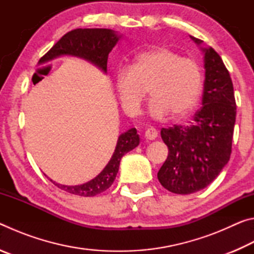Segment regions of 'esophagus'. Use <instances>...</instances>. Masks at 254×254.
<instances>
[{"mask_svg": "<svg viewBox=\"0 0 254 254\" xmlns=\"http://www.w3.org/2000/svg\"><path fill=\"white\" fill-rule=\"evenodd\" d=\"M144 136L147 137L148 140H154L158 136V132L154 127H148L147 130H145Z\"/></svg>", "mask_w": 254, "mask_h": 254, "instance_id": "1", "label": "esophagus"}]
</instances>
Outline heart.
<instances>
[{"label": "heart", "instance_id": "obj_1", "mask_svg": "<svg viewBox=\"0 0 254 254\" xmlns=\"http://www.w3.org/2000/svg\"><path fill=\"white\" fill-rule=\"evenodd\" d=\"M115 87L123 110L130 115L140 112L149 88V114L163 119L170 113L183 118L195 109L203 89V70L191 58L183 57L166 47H156L137 54L128 69L115 76Z\"/></svg>", "mask_w": 254, "mask_h": 254}]
</instances>
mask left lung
<instances>
[{"mask_svg": "<svg viewBox=\"0 0 254 254\" xmlns=\"http://www.w3.org/2000/svg\"><path fill=\"white\" fill-rule=\"evenodd\" d=\"M190 38L198 46L203 44ZM200 49L205 68L203 106L188 126L161 128L169 152L158 179L167 190L180 195L207 187L229 162L232 152L236 117L233 83L220 55L212 47Z\"/></svg>", "mask_w": 254, "mask_h": 254, "instance_id": "1", "label": "left lung"}]
</instances>
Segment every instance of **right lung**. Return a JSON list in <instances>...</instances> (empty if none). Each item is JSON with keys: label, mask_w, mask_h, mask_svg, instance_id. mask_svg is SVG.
<instances>
[{"label": "right lung", "mask_w": 254, "mask_h": 254, "mask_svg": "<svg viewBox=\"0 0 254 254\" xmlns=\"http://www.w3.org/2000/svg\"><path fill=\"white\" fill-rule=\"evenodd\" d=\"M121 36L111 29H75L67 32L44 57L39 64H44L63 55H70L83 58L93 65L97 66L104 72L107 70V58L109 54L118 44ZM140 143L136 128L132 127L119 136L117 147L111 160L95 178L88 183L77 186H65L53 182L58 188L70 194L91 197L101 194L110 188L113 184L119 171L120 161L127 152L137 147Z\"/></svg>", "instance_id": "right-lung-1"}]
</instances>
